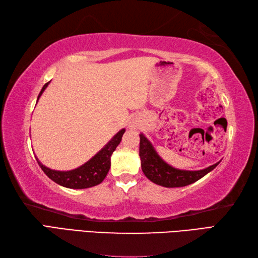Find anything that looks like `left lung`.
Wrapping results in <instances>:
<instances>
[{
  "instance_id": "1",
  "label": "left lung",
  "mask_w": 258,
  "mask_h": 258,
  "mask_svg": "<svg viewBox=\"0 0 258 258\" xmlns=\"http://www.w3.org/2000/svg\"><path fill=\"white\" fill-rule=\"evenodd\" d=\"M140 157L142 171L153 183L164 187H182L195 183L215 168L220 162L201 171H183L174 168L158 156L151 142L140 134Z\"/></svg>"
}]
</instances>
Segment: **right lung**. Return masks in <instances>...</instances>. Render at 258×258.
<instances>
[{
	"instance_id": "right-lung-1",
	"label": "right lung",
	"mask_w": 258,
	"mask_h": 258,
	"mask_svg": "<svg viewBox=\"0 0 258 258\" xmlns=\"http://www.w3.org/2000/svg\"><path fill=\"white\" fill-rule=\"evenodd\" d=\"M48 83H50V82H47V83L42 87L40 94L37 96V100L42 95V93L44 92ZM124 132V128L120 130L94 157H92L89 162H86L78 168L72 169V171H53V169L45 167L38 160L36 161L38 163V165L42 168V171L47 175V177H50L58 185L74 189L89 188L92 187V186H95L102 183L104 178L106 177V175L109 171V167H111V156L115 149L117 147V145L120 143V141H122V136Z\"/></svg>"
}]
</instances>
